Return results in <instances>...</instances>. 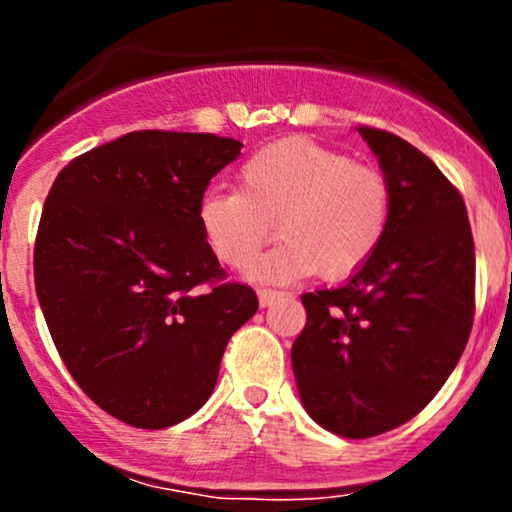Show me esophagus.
Instances as JSON below:
<instances>
[{
    "instance_id": "1",
    "label": "esophagus",
    "mask_w": 512,
    "mask_h": 512,
    "mask_svg": "<svg viewBox=\"0 0 512 512\" xmlns=\"http://www.w3.org/2000/svg\"><path fill=\"white\" fill-rule=\"evenodd\" d=\"M281 296H284V293H281V291H272V289H260V291H257V298H260L262 308H269V305L279 301Z\"/></svg>"
}]
</instances>
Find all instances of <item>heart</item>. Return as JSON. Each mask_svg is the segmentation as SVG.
Returning a JSON list of instances; mask_svg holds the SVG:
<instances>
[{
  "label": "heart",
  "mask_w": 512,
  "mask_h": 512,
  "mask_svg": "<svg viewBox=\"0 0 512 512\" xmlns=\"http://www.w3.org/2000/svg\"><path fill=\"white\" fill-rule=\"evenodd\" d=\"M390 214L380 170L308 139L260 149L240 166L238 190L204 192L197 207L204 240L233 269L255 262L276 221L284 240L250 269L272 284L358 272L383 243Z\"/></svg>",
  "instance_id": "obj_1"
}]
</instances>
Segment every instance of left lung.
<instances>
[{
    "label": "left lung",
    "instance_id": "obj_1",
    "mask_svg": "<svg viewBox=\"0 0 512 512\" xmlns=\"http://www.w3.org/2000/svg\"><path fill=\"white\" fill-rule=\"evenodd\" d=\"M392 195L378 252L339 289L303 293L291 363L305 411L342 438L407 424L438 395L474 322V238L457 187L397 134L358 127Z\"/></svg>",
    "mask_w": 512,
    "mask_h": 512
}]
</instances>
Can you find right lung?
<instances>
[{
	"label": "right lung",
	"instance_id": "add662e5",
	"mask_svg": "<svg viewBox=\"0 0 512 512\" xmlns=\"http://www.w3.org/2000/svg\"><path fill=\"white\" fill-rule=\"evenodd\" d=\"M240 146L216 134L129 132L76 156L45 199L33 272L52 342L76 385L134 428L195 414L228 339L260 308L250 286L223 281L197 219Z\"/></svg>",
	"mask_w": 512,
	"mask_h": 512
}]
</instances>
